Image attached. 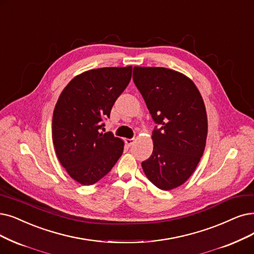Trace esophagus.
I'll return each mask as SVG.
<instances>
[{
    "instance_id": "esophagus-1",
    "label": "esophagus",
    "mask_w": 254,
    "mask_h": 254,
    "mask_svg": "<svg viewBox=\"0 0 254 254\" xmlns=\"http://www.w3.org/2000/svg\"><path fill=\"white\" fill-rule=\"evenodd\" d=\"M125 143H126L129 147H131V146H132V145L135 143V139H134V138H126V139H125Z\"/></svg>"
}]
</instances>
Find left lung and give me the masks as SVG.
<instances>
[{"instance_id": "obj_1", "label": "left lung", "mask_w": 254, "mask_h": 254, "mask_svg": "<svg viewBox=\"0 0 254 254\" xmlns=\"http://www.w3.org/2000/svg\"><path fill=\"white\" fill-rule=\"evenodd\" d=\"M133 81L160 126L152 132V155L141 162L144 173L160 190L176 189L194 173L205 149L203 99L188 76L171 68L134 66Z\"/></svg>"}]
</instances>
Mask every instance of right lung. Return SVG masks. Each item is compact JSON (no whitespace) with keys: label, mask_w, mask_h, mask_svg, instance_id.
I'll return each instance as SVG.
<instances>
[{"label":"right lung","mask_w":254,"mask_h":254,"mask_svg":"<svg viewBox=\"0 0 254 254\" xmlns=\"http://www.w3.org/2000/svg\"><path fill=\"white\" fill-rule=\"evenodd\" d=\"M131 73V65L85 70L69 81L57 100L52 120L55 152L70 178L80 185L96 184L123 154L124 141L99 130Z\"/></svg>","instance_id":"obj_1"}]
</instances>
